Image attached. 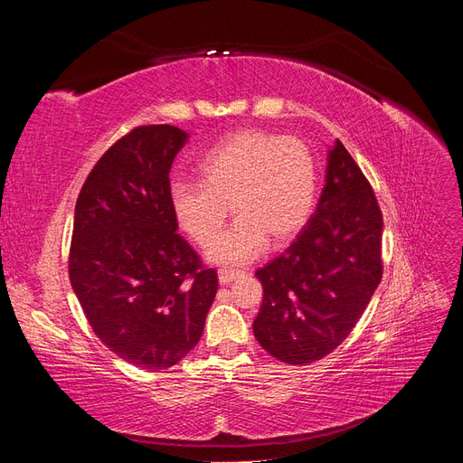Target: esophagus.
Masks as SVG:
<instances>
[{
    "instance_id": "1",
    "label": "esophagus",
    "mask_w": 463,
    "mask_h": 463,
    "mask_svg": "<svg viewBox=\"0 0 463 463\" xmlns=\"http://www.w3.org/2000/svg\"><path fill=\"white\" fill-rule=\"evenodd\" d=\"M237 276H241L240 270H233V269H220V270H218L220 284H230V282H233V279H235Z\"/></svg>"
}]
</instances>
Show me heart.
<instances>
[{
	"mask_svg": "<svg viewBox=\"0 0 463 463\" xmlns=\"http://www.w3.org/2000/svg\"><path fill=\"white\" fill-rule=\"evenodd\" d=\"M201 184L175 181L170 210L197 245L213 239L229 213L230 231L206 250L216 264H245L262 253L266 237L284 243L311 218L318 193V162L299 138L241 131L210 148L199 162Z\"/></svg>",
	"mask_w": 463,
	"mask_h": 463,
	"instance_id": "1",
	"label": "heart"
}]
</instances>
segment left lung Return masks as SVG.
<instances>
[{
    "mask_svg": "<svg viewBox=\"0 0 463 463\" xmlns=\"http://www.w3.org/2000/svg\"><path fill=\"white\" fill-rule=\"evenodd\" d=\"M381 249L383 213L373 187L335 141L315 214L282 255L255 272L262 284L253 322L259 344L288 365L332 354L381 284Z\"/></svg>",
    "mask_w": 463,
    "mask_h": 463,
    "instance_id": "1",
    "label": "left lung"
}]
</instances>
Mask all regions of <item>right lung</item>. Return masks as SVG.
Wrapping results in <instances>:
<instances>
[{
  "label": "right lung",
  "mask_w": 463,
  "mask_h": 463,
  "mask_svg": "<svg viewBox=\"0 0 463 463\" xmlns=\"http://www.w3.org/2000/svg\"><path fill=\"white\" fill-rule=\"evenodd\" d=\"M187 138L174 125L135 128L96 162L75 206V296L102 344L141 369H170L199 344L218 289L167 197Z\"/></svg>",
  "instance_id": "right-lung-1"
}]
</instances>
